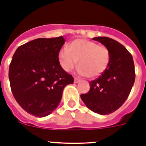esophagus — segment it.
<instances>
[{
	"instance_id": "34e87169",
	"label": "esophagus",
	"mask_w": 146,
	"mask_h": 146,
	"mask_svg": "<svg viewBox=\"0 0 146 146\" xmlns=\"http://www.w3.org/2000/svg\"><path fill=\"white\" fill-rule=\"evenodd\" d=\"M79 82H80V80L78 78H76V77L74 78V83H79Z\"/></svg>"
}]
</instances>
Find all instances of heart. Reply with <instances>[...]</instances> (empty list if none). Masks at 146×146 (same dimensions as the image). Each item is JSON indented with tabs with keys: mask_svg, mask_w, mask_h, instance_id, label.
I'll return each instance as SVG.
<instances>
[{
	"mask_svg": "<svg viewBox=\"0 0 146 146\" xmlns=\"http://www.w3.org/2000/svg\"><path fill=\"white\" fill-rule=\"evenodd\" d=\"M58 58L61 67L66 72L74 69L79 61V74L96 78L107 69L111 53L106 46L85 39H77L70 43L68 48H62L59 51Z\"/></svg>",
	"mask_w": 146,
	"mask_h": 146,
	"instance_id": "1",
	"label": "heart"
}]
</instances>
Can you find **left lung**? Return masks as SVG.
Instances as JSON below:
<instances>
[{"instance_id":"left-lung-1","label":"left lung","mask_w":146,"mask_h":146,"mask_svg":"<svg viewBox=\"0 0 146 146\" xmlns=\"http://www.w3.org/2000/svg\"><path fill=\"white\" fill-rule=\"evenodd\" d=\"M94 40L109 48L110 64L98 78L90 82V90L81 94L88 109L100 115H109L122 106L135 81V67L131 54L118 41L106 36Z\"/></svg>"}]
</instances>
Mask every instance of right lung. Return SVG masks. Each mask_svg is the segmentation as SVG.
<instances>
[{
    "label": "right lung",
    "instance_id": "right-lung-1",
    "mask_svg": "<svg viewBox=\"0 0 146 146\" xmlns=\"http://www.w3.org/2000/svg\"><path fill=\"white\" fill-rule=\"evenodd\" d=\"M65 40L38 38L18 47L9 64L12 93L19 106L32 115L42 118L61 102L63 90L73 77L62 69L58 55Z\"/></svg>",
    "mask_w": 146,
    "mask_h": 146
}]
</instances>
